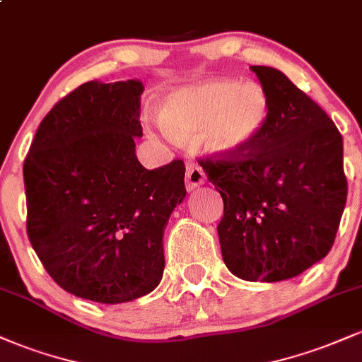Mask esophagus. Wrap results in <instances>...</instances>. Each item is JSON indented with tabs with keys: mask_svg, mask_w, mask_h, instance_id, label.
Instances as JSON below:
<instances>
[{
	"mask_svg": "<svg viewBox=\"0 0 362 362\" xmlns=\"http://www.w3.org/2000/svg\"><path fill=\"white\" fill-rule=\"evenodd\" d=\"M204 182H206V175H204V172H202L201 167H197V165H194V163L187 165L185 187L189 192L190 190L197 189V187H201Z\"/></svg>",
	"mask_w": 362,
	"mask_h": 362,
	"instance_id": "obj_1",
	"label": "esophagus"
}]
</instances>
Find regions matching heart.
Listing matches in <instances>:
<instances>
[{
    "label": "heart",
    "instance_id": "1",
    "mask_svg": "<svg viewBox=\"0 0 362 362\" xmlns=\"http://www.w3.org/2000/svg\"><path fill=\"white\" fill-rule=\"evenodd\" d=\"M269 114L271 103L262 86L209 80L168 93L161 103L160 119L173 138H195L202 132L213 155L238 158L255 146Z\"/></svg>",
    "mask_w": 362,
    "mask_h": 362
}]
</instances>
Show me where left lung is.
<instances>
[{"label":"left lung","instance_id":"1","mask_svg":"<svg viewBox=\"0 0 362 362\" xmlns=\"http://www.w3.org/2000/svg\"><path fill=\"white\" fill-rule=\"evenodd\" d=\"M271 114L250 151L202 160L224 202L223 260L243 281L300 276L330 252L347 201L342 136L284 73L252 66Z\"/></svg>","mask_w":362,"mask_h":362}]
</instances>
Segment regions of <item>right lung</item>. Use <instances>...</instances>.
Listing matches in <instances>:
<instances>
[{"label":"right lung","instance_id":"right-lung-1","mask_svg":"<svg viewBox=\"0 0 362 362\" xmlns=\"http://www.w3.org/2000/svg\"><path fill=\"white\" fill-rule=\"evenodd\" d=\"M143 90L139 80L83 83L42 119L25 158L28 240L49 276L83 300L132 301L163 277L185 165L139 163Z\"/></svg>","mask_w":362,"mask_h":362}]
</instances>
